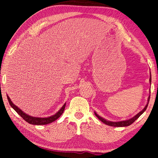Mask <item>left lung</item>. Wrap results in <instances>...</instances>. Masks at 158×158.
<instances>
[{"label": "left lung", "mask_w": 158, "mask_h": 158, "mask_svg": "<svg viewBox=\"0 0 158 158\" xmlns=\"http://www.w3.org/2000/svg\"><path fill=\"white\" fill-rule=\"evenodd\" d=\"M150 83L151 84V73H150ZM150 95L148 97V103H147V105L145 106V107H144V109H142L141 111L139 112V113H138L137 115H135V116H134V117H132L131 118H129V119H128V120L121 121V122H110V121L106 120L105 118H103L101 117V116L98 115V114H96V112H94L95 115H96L97 117H98V118L99 120H101L103 123H104V124H106V125H109V126H111V127H127V126H129V125H131L133 122H135V121L137 120V118H139V116H141L142 114L144 113V111H145V110L147 109V108H148V103H149V101H150Z\"/></svg>", "instance_id": "1"}]
</instances>
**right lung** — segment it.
Returning <instances> with one entry per match:
<instances>
[{
	"label": "right lung",
	"mask_w": 158,
	"mask_h": 158,
	"mask_svg": "<svg viewBox=\"0 0 158 158\" xmlns=\"http://www.w3.org/2000/svg\"><path fill=\"white\" fill-rule=\"evenodd\" d=\"M7 98L8 100V102H9V104L10 105V106H11L13 109H14L15 111H16L17 113H18L19 115H20L21 117L26 121V122L33 125H45V124H50V123L55 122V121L57 120V118L62 115V113H63L64 108H65V105H66V103H64V104L62 106L61 109H60L59 111L55 114V115L49 116V117H44V118L34 117V116H29L26 113H24V112L21 111L18 106H16V105L14 104L8 95H7Z\"/></svg>",
	"instance_id": "1"
}]
</instances>
